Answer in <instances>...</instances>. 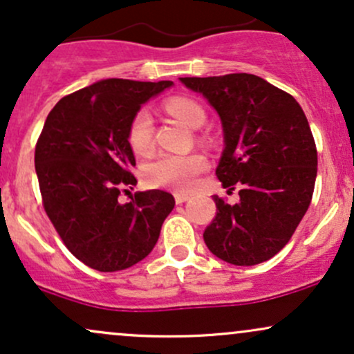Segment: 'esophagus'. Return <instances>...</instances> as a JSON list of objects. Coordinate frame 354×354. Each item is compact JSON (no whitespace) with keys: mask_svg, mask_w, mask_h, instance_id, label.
Masks as SVG:
<instances>
[{"mask_svg":"<svg viewBox=\"0 0 354 354\" xmlns=\"http://www.w3.org/2000/svg\"><path fill=\"white\" fill-rule=\"evenodd\" d=\"M189 200V194H185V193H174V201L178 203V205H181V203L188 201Z\"/></svg>","mask_w":354,"mask_h":354,"instance_id":"34e87169","label":"esophagus"}]
</instances>
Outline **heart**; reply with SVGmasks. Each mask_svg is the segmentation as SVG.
I'll return each instance as SVG.
<instances>
[{
  "label": "heart",
  "mask_w": 354,
  "mask_h": 354,
  "mask_svg": "<svg viewBox=\"0 0 354 354\" xmlns=\"http://www.w3.org/2000/svg\"><path fill=\"white\" fill-rule=\"evenodd\" d=\"M165 109L189 128H200L206 121V111L198 101L186 96H173L165 101ZM153 118L148 109H140L128 126V145L136 154L151 153L154 146ZM208 168V160L201 153H161L145 165L143 180L153 188L189 191L198 176Z\"/></svg>",
  "instance_id": "heart-1"
}]
</instances>
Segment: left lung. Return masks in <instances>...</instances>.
<instances>
[{
    "instance_id": "left-lung-1",
    "label": "left lung",
    "mask_w": 354,
    "mask_h": 354,
    "mask_svg": "<svg viewBox=\"0 0 354 354\" xmlns=\"http://www.w3.org/2000/svg\"><path fill=\"white\" fill-rule=\"evenodd\" d=\"M201 93L221 118L225 149L216 168L239 201L214 196L216 216L206 226V246L223 261L253 266L286 246L310 208L318 151L310 123L290 93L259 76L233 73L181 78Z\"/></svg>"
}]
</instances>
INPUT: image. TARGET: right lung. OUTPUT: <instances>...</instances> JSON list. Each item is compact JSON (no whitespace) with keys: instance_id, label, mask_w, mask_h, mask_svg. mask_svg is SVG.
Returning a JSON list of instances; mask_svg holds the SVG:
<instances>
[{"instance_id":"1","label":"right lung","mask_w":354,"mask_h":354,"mask_svg":"<svg viewBox=\"0 0 354 354\" xmlns=\"http://www.w3.org/2000/svg\"><path fill=\"white\" fill-rule=\"evenodd\" d=\"M171 84L103 80L61 98L44 121L35 148L44 211L64 246L93 270L113 273L146 258L174 208L161 189L118 200L136 185L129 121Z\"/></svg>"}]
</instances>
